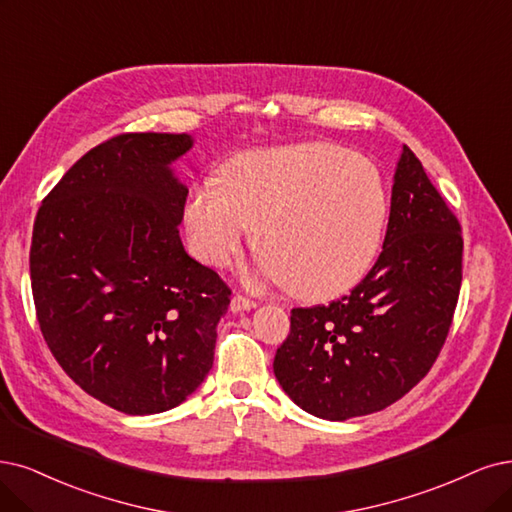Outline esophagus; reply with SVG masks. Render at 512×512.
Masks as SVG:
<instances>
[{
	"instance_id": "obj_1",
	"label": "esophagus",
	"mask_w": 512,
	"mask_h": 512,
	"mask_svg": "<svg viewBox=\"0 0 512 512\" xmlns=\"http://www.w3.org/2000/svg\"><path fill=\"white\" fill-rule=\"evenodd\" d=\"M255 306H257V301H255V299H249V297H244V295H240V293H236V295L232 297V304H230L232 312H244V310H253Z\"/></svg>"
}]
</instances>
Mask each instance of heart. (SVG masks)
Returning <instances> with one entry per match:
<instances>
[{"mask_svg": "<svg viewBox=\"0 0 512 512\" xmlns=\"http://www.w3.org/2000/svg\"><path fill=\"white\" fill-rule=\"evenodd\" d=\"M390 215L382 170L335 145L246 151L221 183H198L183 223L192 251L227 268L251 242L266 270L301 299H331L361 282L380 255Z\"/></svg>", "mask_w": 512, "mask_h": 512, "instance_id": "b5f03b06", "label": "heart"}]
</instances>
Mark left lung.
<instances>
[{
	"label": "left lung",
	"instance_id": "8db88e82",
	"mask_svg": "<svg viewBox=\"0 0 512 512\" xmlns=\"http://www.w3.org/2000/svg\"><path fill=\"white\" fill-rule=\"evenodd\" d=\"M462 227L405 145L382 253L350 295L293 308L274 375L295 405L342 422L382 411L437 361L462 285Z\"/></svg>",
	"mask_w": 512,
	"mask_h": 512
}]
</instances>
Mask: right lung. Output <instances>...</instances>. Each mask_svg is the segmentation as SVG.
I'll list each match as a JSON object with an SVG mask.
<instances>
[{
    "instance_id": "right-lung-1",
    "label": "right lung",
    "mask_w": 512,
    "mask_h": 512,
    "mask_svg": "<svg viewBox=\"0 0 512 512\" xmlns=\"http://www.w3.org/2000/svg\"><path fill=\"white\" fill-rule=\"evenodd\" d=\"M189 135L124 132L92 147L37 211L29 270L56 363L128 415L183 403L213 367L232 289L179 238Z\"/></svg>"
}]
</instances>
